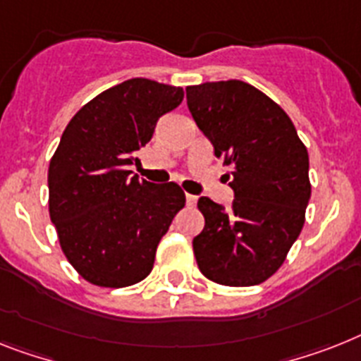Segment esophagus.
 <instances>
[{
	"label": "esophagus",
	"mask_w": 361,
	"mask_h": 361,
	"mask_svg": "<svg viewBox=\"0 0 361 361\" xmlns=\"http://www.w3.org/2000/svg\"><path fill=\"white\" fill-rule=\"evenodd\" d=\"M186 202H188V207H195V202H197V195L186 193Z\"/></svg>",
	"instance_id": "obj_1"
}]
</instances>
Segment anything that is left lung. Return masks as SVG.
<instances>
[{"mask_svg":"<svg viewBox=\"0 0 361 361\" xmlns=\"http://www.w3.org/2000/svg\"><path fill=\"white\" fill-rule=\"evenodd\" d=\"M188 109L231 166L232 207L201 197L204 228L193 238L201 273L221 286H256L275 275L299 238L308 207V151L275 101L243 80L186 88Z\"/></svg>","mask_w":361,"mask_h":361,"instance_id":"left-lung-1","label":"left lung"}]
</instances>
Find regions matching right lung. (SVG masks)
<instances>
[{"mask_svg":"<svg viewBox=\"0 0 361 361\" xmlns=\"http://www.w3.org/2000/svg\"><path fill=\"white\" fill-rule=\"evenodd\" d=\"M184 99L180 86L129 79L77 112L49 162V217L73 269L101 288H125L151 273L154 255L186 195L175 183L133 175L136 151L157 121Z\"/></svg>","mask_w":361,"mask_h":361,"instance_id":"1","label":"right lung"}]
</instances>
